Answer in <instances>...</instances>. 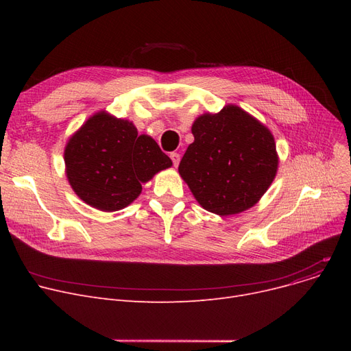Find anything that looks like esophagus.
Instances as JSON below:
<instances>
[{"label": "esophagus", "instance_id": "esophagus-1", "mask_svg": "<svg viewBox=\"0 0 351 351\" xmlns=\"http://www.w3.org/2000/svg\"><path fill=\"white\" fill-rule=\"evenodd\" d=\"M169 156H171V159H172L173 165H175V166H178V165H179V162H180V155H179L178 152H172Z\"/></svg>", "mask_w": 351, "mask_h": 351}]
</instances>
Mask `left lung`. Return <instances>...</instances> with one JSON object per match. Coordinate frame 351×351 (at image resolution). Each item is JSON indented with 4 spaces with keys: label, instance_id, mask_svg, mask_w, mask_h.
Listing matches in <instances>:
<instances>
[{
    "label": "left lung",
    "instance_id": "1",
    "mask_svg": "<svg viewBox=\"0 0 351 351\" xmlns=\"http://www.w3.org/2000/svg\"><path fill=\"white\" fill-rule=\"evenodd\" d=\"M179 173L206 210L228 216L252 208L278 171L269 129L234 105L199 117Z\"/></svg>",
    "mask_w": 351,
    "mask_h": 351
}]
</instances>
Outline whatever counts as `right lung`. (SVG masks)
Segmentation results:
<instances>
[{"label":"right lung","mask_w":351,"mask_h":351,"mask_svg":"<svg viewBox=\"0 0 351 351\" xmlns=\"http://www.w3.org/2000/svg\"><path fill=\"white\" fill-rule=\"evenodd\" d=\"M72 189L92 208L123 209L139 196L142 183L171 168V158L128 121L105 112L89 118L65 147Z\"/></svg>","instance_id":"obj_1"}]
</instances>
